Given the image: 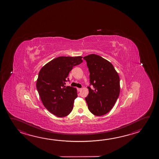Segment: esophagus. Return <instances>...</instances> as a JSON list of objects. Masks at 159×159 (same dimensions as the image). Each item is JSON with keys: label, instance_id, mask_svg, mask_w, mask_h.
<instances>
[{"label": "esophagus", "instance_id": "1", "mask_svg": "<svg viewBox=\"0 0 159 159\" xmlns=\"http://www.w3.org/2000/svg\"><path fill=\"white\" fill-rule=\"evenodd\" d=\"M77 90H78V92H80L81 90H82V89H81V88H78Z\"/></svg>", "mask_w": 159, "mask_h": 159}]
</instances>
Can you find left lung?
<instances>
[{"label":"left lung","mask_w":159,"mask_h":159,"mask_svg":"<svg viewBox=\"0 0 159 159\" xmlns=\"http://www.w3.org/2000/svg\"><path fill=\"white\" fill-rule=\"evenodd\" d=\"M90 72L89 94L85 98L90 111L97 116L107 114L113 107L120 93V76L110 62L90 54L84 57Z\"/></svg>","instance_id":"obj_1"}]
</instances>
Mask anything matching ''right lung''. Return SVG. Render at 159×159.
<instances>
[{
	"instance_id": "right-lung-1",
	"label": "right lung",
	"mask_w": 159,
	"mask_h": 159,
	"mask_svg": "<svg viewBox=\"0 0 159 159\" xmlns=\"http://www.w3.org/2000/svg\"><path fill=\"white\" fill-rule=\"evenodd\" d=\"M82 56H60L44 65L39 71L36 88L42 104L58 117L67 116L72 111L77 90L66 86L65 82L73 67L83 62Z\"/></svg>"
}]
</instances>
